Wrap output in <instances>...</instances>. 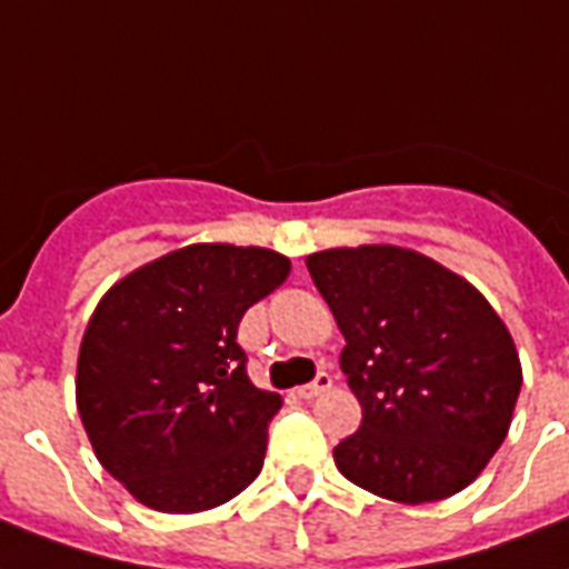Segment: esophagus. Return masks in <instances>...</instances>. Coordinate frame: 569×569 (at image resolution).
<instances>
[{
    "instance_id": "esophagus-1",
    "label": "esophagus",
    "mask_w": 569,
    "mask_h": 569,
    "mask_svg": "<svg viewBox=\"0 0 569 569\" xmlns=\"http://www.w3.org/2000/svg\"><path fill=\"white\" fill-rule=\"evenodd\" d=\"M329 389H332V377H329V373H326V371H320L315 377V380L308 382V386H299L297 395L302 400H315V398H320V395H323V391H329Z\"/></svg>"
}]
</instances>
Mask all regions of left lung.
<instances>
[{
  "label": "left lung",
  "instance_id": "1",
  "mask_svg": "<svg viewBox=\"0 0 569 569\" xmlns=\"http://www.w3.org/2000/svg\"><path fill=\"white\" fill-rule=\"evenodd\" d=\"M306 267L362 403V427L335 445L338 472L400 505L466 490L505 442L522 389L508 326L481 290L412 249H326Z\"/></svg>",
  "mask_w": 569,
  "mask_h": 569
}]
</instances>
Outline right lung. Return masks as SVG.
<instances>
[{"label": "right lung", "mask_w": 569, "mask_h": 569, "mask_svg": "<svg viewBox=\"0 0 569 569\" xmlns=\"http://www.w3.org/2000/svg\"><path fill=\"white\" fill-rule=\"evenodd\" d=\"M288 272L272 249L192 243L97 302L79 347L77 407L97 460L136 501L198 513L261 475L281 398L249 380L237 326Z\"/></svg>", "instance_id": "obj_1"}]
</instances>
